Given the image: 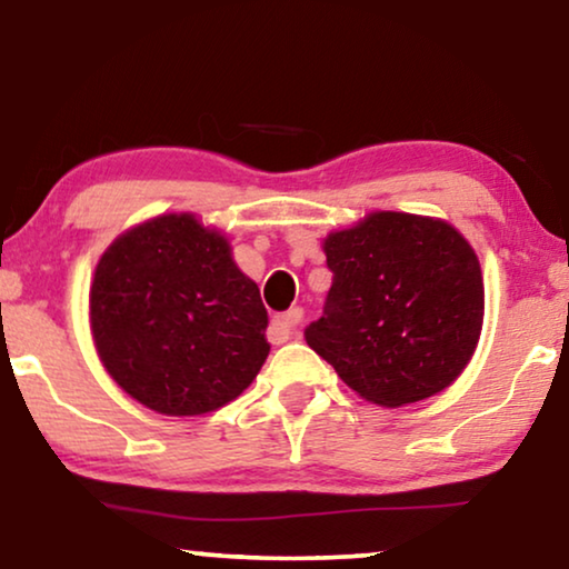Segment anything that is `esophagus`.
<instances>
[{
	"label": "esophagus",
	"mask_w": 569,
	"mask_h": 569,
	"mask_svg": "<svg viewBox=\"0 0 569 569\" xmlns=\"http://www.w3.org/2000/svg\"><path fill=\"white\" fill-rule=\"evenodd\" d=\"M302 323V308H290L287 313H279L271 318V337L277 341H284L298 333V326Z\"/></svg>",
	"instance_id": "esophagus-1"
}]
</instances>
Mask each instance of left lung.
I'll list each match as a JSON object with an SVG mask.
<instances>
[{
  "instance_id": "1",
  "label": "left lung",
  "mask_w": 569,
  "mask_h": 569,
  "mask_svg": "<svg viewBox=\"0 0 569 569\" xmlns=\"http://www.w3.org/2000/svg\"><path fill=\"white\" fill-rule=\"evenodd\" d=\"M333 282L306 329L316 355L380 407L440 393L461 376L485 318L479 259L448 222L372 212L323 240Z\"/></svg>"
}]
</instances>
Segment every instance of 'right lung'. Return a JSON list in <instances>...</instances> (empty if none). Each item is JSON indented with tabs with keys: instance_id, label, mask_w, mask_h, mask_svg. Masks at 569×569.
Instances as JSON below:
<instances>
[{
	"instance_id": "right-lung-1",
	"label": "right lung",
	"mask_w": 569,
	"mask_h": 569,
	"mask_svg": "<svg viewBox=\"0 0 569 569\" xmlns=\"http://www.w3.org/2000/svg\"><path fill=\"white\" fill-rule=\"evenodd\" d=\"M267 308L228 238L193 214H162L116 238L90 287L108 376L147 409L207 415L238 399L269 355Z\"/></svg>"
}]
</instances>
